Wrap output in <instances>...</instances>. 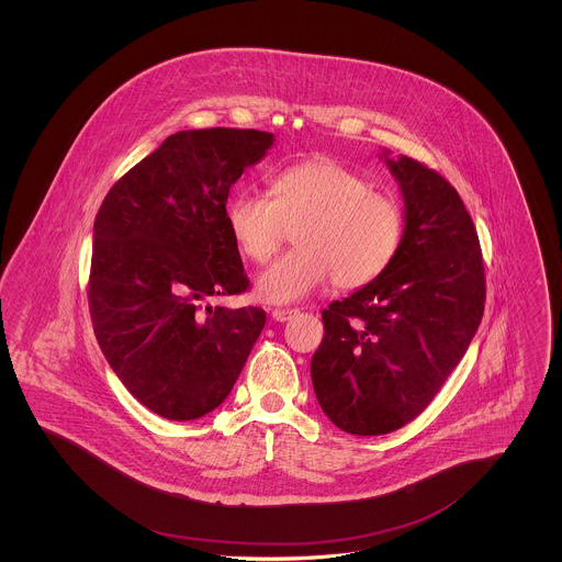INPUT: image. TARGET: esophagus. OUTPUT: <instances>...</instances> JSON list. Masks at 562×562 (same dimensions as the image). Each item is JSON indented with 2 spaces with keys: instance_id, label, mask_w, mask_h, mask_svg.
<instances>
[{
  "instance_id": "obj_1",
  "label": "esophagus",
  "mask_w": 562,
  "mask_h": 562,
  "mask_svg": "<svg viewBox=\"0 0 562 562\" xmlns=\"http://www.w3.org/2000/svg\"><path fill=\"white\" fill-rule=\"evenodd\" d=\"M299 312L296 310H289V307H278V310H273L271 312V318L276 322H286L294 318Z\"/></svg>"
}]
</instances>
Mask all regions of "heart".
Here are the masks:
<instances>
[{"mask_svg": "<svg viewBox=\"0 0 562 562\" xmlns=\"http://www.w3.org/2000/svg\"><path fill=\"white\" fill-rule=\"evenodd\" d=\"M227 225L241 252L266 263L294 227L293 250L257 278L266 303H294L328 278L337 289L367 286L390 266L402 238V213L346 164L318 156L296 161L271 179V198L236 193Z\"/></svg>", "mask_w": 562, "mask_h": 562, "instance_id": "b5f03b06", "label": "heart"}]
</instances>
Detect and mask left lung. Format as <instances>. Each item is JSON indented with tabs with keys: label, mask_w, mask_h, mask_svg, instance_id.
<instances>
[{
	"label": "left lung",
	"mask_w": 562,
	"mask_h": 562,
	"mask_svg": "<svg viewBox=\"0 0 562 562\" xmlns=\"http://www.w3.org/2000/svg\"><path fill=\"white\" fill-rule=\"evenodd\" d=\"M404 202L401 244L373 282L322 312L312 383L324 415L356 436L413 422L453 373L484 312V266L457 189L406 156H381Z\"/></svg>",
	"instance_id": "8db88e82"
}]
</instances>
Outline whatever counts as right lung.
I'll list each match as a JSON object with an SVG mask.
<instances>
[{
  "label": "right lung",
  "mask_w": 562,
  "mask_h": 562,
  "mask_svg": "<svg viewBox=\"0 0 562 562\" xmlns=\"http://www.w3.org/2000/svg\"><path fill=\"white\" fill-rule=\"evenodd\" d=\"M273 140L238 128L170 134L97 214L94 335L124 387L164 419H200L225 401L266 326L261 307L206 299L248 289L225 204Z\"/></svg>",
  "instance_id": "obj_1"
}]
</instances>
